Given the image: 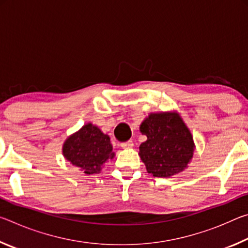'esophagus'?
Returning <instances> with one entry per match:
<instances>
[{
  "label": "esophagus",
  "instance_id": "34e87169",
  "mask_svg": "<svg viewBox=\"0 0 248 248\" xmlns=\"http://www.w3.org/2000/svg\"><path fill=\"white\" fill-rule=\"evenodd\" d=\"M120 146L123 149H131V148H133V142L131 140L127 141V142H123V143L120 144Z\"/></svg>",
  "mask_w": 248,
  "mask_h": 248
}]
</instances>
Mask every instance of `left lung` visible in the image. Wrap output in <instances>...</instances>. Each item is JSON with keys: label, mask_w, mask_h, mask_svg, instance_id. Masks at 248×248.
<instances>
[{"label": "left lung", "mask_w": 248, "mask_h": 248, "mask_svg": "<svg viewBox=\"0 0 248 248\" xmlns=\"http://www.w3.org/2000/svg\"><path fill=\"white\" fill-rule=\"evenodd\" d=\"M140 132L146 136L139 146V155L148 173L170 177L187 169L196 145L179 112H151L141 123Z\"/></svg>", "instance_id": "left-lung-1"}]
</instances>
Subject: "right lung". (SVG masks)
<instances>
[{"label": "right lung", "mask_w": 248, "mask_h": 248, "mask_svg": "<svg viewBox=\"0 0 248 248\" xmlns=\"http://www.w3.org/2000/svg\"><path fill=\"white\" fill-rule=\"evenodd\" d=\"M62 154L86 175L100 173L105 163L115 157L110 138L92 123L66 138Z\"/></svg>", "instance_id": "right-lung-1"}]
</instances>
